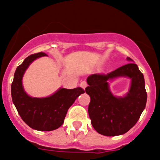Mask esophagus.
Returning a JSON list of instances; mask_svg holds the SVG:
<instances>
[{"mask_svg": "<svg viewBox=\"0 0 160 160\" xmlns=\"http://www.w3.org/2000/svg\"><path fill=\"white\" fill-rule=\"evenodd\" d=\"M87 86H88V83L86 81H82L81 83H80V87H81L83 89L86 88V87H87Z\"/></svg>", "mask_w": 160, "mask_h": 160, "instance_id": "obj_1", "label": "esophagus"}]
</instances>
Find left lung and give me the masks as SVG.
<instances>
[{
  "mask_svg": "<svg viewBox=\"0 0 160 160\" xmlns=\"http://www.w3.org/2000/svg\"><path fill=\"white\" fill-rule=\"evenodd\" d=\"M128 61H132L127 58ZM127 76L131 89L124 97H116L109 91V80ZM85 92L90 96L88 114L94 129L107 137L127 132L139 120L147 102V92L142 72L136 64L125 65L107 74H92L87 79Z\"/></svg>",
  "mask_w": 160,
  "mask_h": 160,
  "instance_id": "1",
  "label": "left lung"
}]
</instances>
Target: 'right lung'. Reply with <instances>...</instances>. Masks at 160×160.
Wrapping results in <instances>:
<instances>
[{
    "mask_svg": "<svg viewBox=\"0 0 160 160\" xmlns=\"http://www.w3.org/2000/svg\"><path fill=\"white\" fill-rule=\"evenodd\" d=\"M42 56L46 54L40 52L30 55L16 68L11 86L12 98L19 116L28 126L38 131H52L62 126L68 108L84 91L81 88H60L46 98L27 95L22 84L23 74L33 61Z\"/></svg>",
    "mask_w": 160,
    "mask_h": 160,
    "instance_id": "add662e5",
    "label": "right lung"
}]
</instances>
